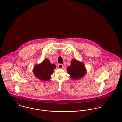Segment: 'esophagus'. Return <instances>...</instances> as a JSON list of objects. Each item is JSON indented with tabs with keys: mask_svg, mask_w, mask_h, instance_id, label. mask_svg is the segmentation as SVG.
<instances>
[{
	"mask_svg": "<svg viewBox=\"0 0 122 122\" xmlns=\"http://www.w3.org/2000/svg\"><path fill=\"white\" fill-rule=\"evenodd\" d=\"M58 67L59 69H62L64 67V65L63 64H59L58 65Z\"/></svg>",
	"mask_w": 122,
	"mask_h": 122,
	"instance_id": "esophagus-1",
	"label": "esophagus"
}]
</instances>
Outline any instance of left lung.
I'll list each match as a JSON object with an SVG mask.
<instances>
[{
	"mask_svg": "<svg viewBox=\"0 0 122 122\" xmlns=\"http://www.w3.org/2000/svg\"><path fill=\"white\" fill-rule=\"evenodd\" d=\"M67 71L73 79H79L85 76L86 70L84 64L76 59L71 61V65L67 67Z\"/></svg>",
	"mask_w": 122,
	"mask_h": 122,
	"instance_id": "obj_1",
	"label": "left lung"
}]
</instances>
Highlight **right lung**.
<instances>
[{
    "mask_svg": "<svg viewBox=\"0 0 122 122\" xmlns=\"http://www.w3.org/2000/svg\"><path fill=\"white\" fill-rule=\"evenodd\" d=\"M55 68L56 65L54 64H51L48 59H46L41 64L35 66L33 72L37 78L41 81H47L50 80Z\"/></svg>",
    "mask_w": 122,
    "mask_h": 122,
    "instance_id": "obj_1",
    "label": "right lung"
}]
</instances>
